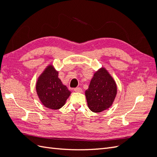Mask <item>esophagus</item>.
Here are the masks:
<instances>
[{
    "instance_id": "obj_1",
    "label": "esophagus",
    "mask_w": 157,
    "mask_h": 157,
    "mask_svg": "<svg viewBox=\"0 0 157 157\" xmlns=\"http://www.w3.org/2000/svg\"><path fill=\"white\" fill-rule=\"evenodd\" d=\"M74 91L76 92H79V93H81L82 92V90L81 88H76L74 89Z\"/></svg>"
}]
</instances>
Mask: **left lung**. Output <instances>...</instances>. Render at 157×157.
Masks as SVG:
<instances>
[{"label":"left lung","instance_id":"left-lung-1","mask_svg":"<svg viewBox=\"0 0 157 157\" xmlns=\"http://www.w3.org/2000/svg\"><path fill=\"white\" fill-rule=\"evenodd\" d=\"M117 94L115 80L105 67L99 68L85 91L88 107L94 113L107 110L112 106Z\"/></svg>","mask_w":157,"mask_h":157}]
</instances>
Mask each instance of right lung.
Returning <instances> with one entry per match:
<instances>
[{
  "label": "right lung",
  "mask_w": 157,
  "mask_h": 157,
  "mask_svg": "<svg viewBox=\"0 0 157 157\" xmlns=\"http://www.w3.org/2000/svg\"><path fill=\"white\" fill-rule=\"evenodd\" d=\"M59 72L54 65L49 64L37 78L36 91L44 107L53 110L62 107L71 92L58 77Z\"/></svg>",
  "instance_id": "add662e5"
}]
</instances>
